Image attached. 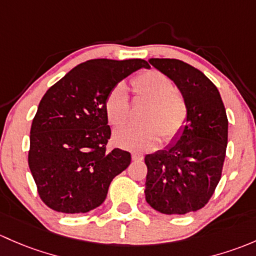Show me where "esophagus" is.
<instances>
[{
	"mask_svg": "<svg viewBox=\"0 0 256 256\" xmlns=\"http://www.w3.org/2000/svg\"><path fill=\"white\" fill-rule=\"evenodd\" d=\"M144 155L142 152H132V159L136 160V162H139V160H143Z\"/></svg>",
	"mask_w": 256,
	"mask_h": 256,
	"instance_id": "esophagus-1",
	"label": "esophagus"
}]
</instances>
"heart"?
I'll list each match as a JSON object with an SVG mask.
<instances>
[{
  "label": "heart",
  "instance_id": "b5f03b06",
  "mask_svg": "<svg viewBox=\"0 0 256 256\" xmlns=\"http://www.w3.org/2000/svg\"><path fill=\"white\" fill-rule=\"evenodd\" d=\"M136 97L148 101L142 120L144 123L127 124L114 132V143L129 150H149L158 146L160 138L165 143L175 142L188 120V106L185 97L174 88L172 81L158 70H146L132 80ZM107 120L114 127L124 124L130 113L127 88L117 84L104 100Z\"/></svg>",
  "mask_w": 256,
  "mask_h": 256
}]
</instances>
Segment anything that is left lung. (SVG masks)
I'll use <instances>...</instances> for the list:
<instances>
[{
    "label": "left lung",
    "mask_w": 256,
    "mask_h": 256,
    "mask_svg": "<svg viewBox=\"0 0 256 256\" xmlns=\"http://www.w3.org/2000/svg\"><path fill=\"white\" fill-rule=\"evenodd\" d=\"M175 82L188 106L181 136L148 154L146 200L164 214H186L204 207L222 176L228 118L218 88L202 71L178 59H150Z\"/></svg>",
    "instance_id": "8db88e82"
}]
</instances>
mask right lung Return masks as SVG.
Masks as SVG:
<instances>
[{
  "instance_id": "add662e5",
  "label": "right lung",
  "mask_w": 256,
  "mask_h": 256,
  "mask_svg": "<svg viewBox=\"0 0 256 256\" xmlns=\"http://www.w3.org/2000/svg\"><path fill=\"white\" fill-rule=\"evenodd\" d=\"M143 59H92L50 88L30 128L28 164L42 201L62 213H86L104 204L110 181L130 164L122 149L107 152L110 138L104 100Z\"/></svg>"
}]
</instances>
